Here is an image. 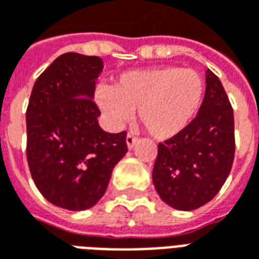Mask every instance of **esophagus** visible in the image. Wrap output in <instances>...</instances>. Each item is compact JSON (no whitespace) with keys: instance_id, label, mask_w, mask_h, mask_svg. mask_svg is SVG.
Segmentation results:
<instances>
[{"instance_id":"obj_1","label":"esophagus","mask_w":259,"mask_h":259,"mask_svg":"<svg viewBox=\"0 0 259 259\" xmlns=\"http://www.w3.org/2000/svg\"><path fill=\"white\" fill-rule=\"evenodd\" d=\"M137 141H139V139H137L136 136L133 135L126 136V144H127V148H129V150H132V148L136 146V143H137Z\"/></svg>"}]
</instances>
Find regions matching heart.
Here are the masks:
<instances>
[{"mask_svg": "<svg viewBox=\"0 0 259 259\" xmlns=\"http://www.w3.org/2000/svg\"><path fill=\"white\" fill-rule=\"evenodd\" d=\"M205 81L194 69L178 66L124 72L111 85H98L96 100L112 127H120L139 108V120L158 140L182 133L198 112Z\"/></svg>", "mask_w": 259, "mask_h": 259, "instance_id": "1", "label": "heart"}]
</instances>
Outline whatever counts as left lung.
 I'll return each mask as SVG.
<instances>
[{
    "instance_id": "left-lung-1",
    "label": "left lung",
    "mask_w": 259,
    "mask_h": 259,
    "mask_svg": "<svg viewBox=\"0 0 259 259\" xmlns=\"http://www.w3.org/2000/svg\"><path fill=\"white\" fill-rule=\"evenodd\" d=\"M198 113L182 133L158 144L152 182L180 211L205 205L228 179L234 158V116L221 80L209 69Z\"/></svg>"
}]
</instances>
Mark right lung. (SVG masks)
Returning <instances> with one entry per match:
<instances>
[{"mask_svg":"<svg viewBox=\"0 0 259 259\" xmlns=\"http://www.w3.org/2000/svg\"><path fill=\"white\" fill-rule=\"evenodd\" d=\"M102 69L98 57L62 54L37 77L26 111L31 178L46 200L69 211L96 205L127 152L126 132L98 124L93 98Z\"/></svg>","mask_w":259,"mask_h":259,"instance_id":"1","label":"right lung"}]
</instances>
